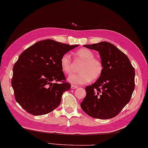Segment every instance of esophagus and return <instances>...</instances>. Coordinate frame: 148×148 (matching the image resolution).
Instances as JSON below:
<instances>
[{"instance_id": "obj_1", "label": "esophagus", "mask_w": 148, "mask_h": 148, "mask_svg": "<svg viewBox=\"0 0 148 148\" xmlns=\"http://www.w3.org/2000/svg\"><path fill=\"white\" fill-rule=\"evenodd\" d=\"M77 87H78L77 86L74 85V84H72V85H71V88H72V89H76V88H77Z\"/></svg>"}]
</instances>
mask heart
I'll return each instance as SVG.
<instances>
[{"instance_id":"1","label":"heart","mask_w":148,"mask_h":148,"mask_svg":"<svg viewBox=\"0 0 148 148\" xmlns=\"http://www.w3.org/2000/svg\"><path fill=\"white\" fill-rule=\"evenodd\" d=\"M75 58L77 61L82 62L79 67L80 72L69 76L67 80L76 84H84L95 80L101 76L103 70L102 62L95 58V54L91 50L82 48L75 53ZM60 65L62 71L66 74H71L74 70L71 56L65 53L62 56Z\"/></svg>"}]
</instances>
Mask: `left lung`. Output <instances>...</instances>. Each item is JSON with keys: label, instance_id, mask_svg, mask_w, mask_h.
<instances>
[{"label": "left lung", "instance_id": "1", "mask_svg": "<svg viewBox=\"0 0 148 148\" xmlns=\"http://www.w3.org/2000/svg\"><path fill=\"white\" fill-rule=\"evenodd\" d=\"M84 47L99 51L103 70L96 82L86 86L81 108L92 118H114L130 102L135 88V69L127 56L111 43Z\"/></svg>", "mask_w": 148, "mask_h": 148}]
</instances>
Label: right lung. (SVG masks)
<instances>
[{"instance_id":"add662e5","label":"right lung","mask_w":148,"mask_h":148,"mask_svg":"<svg viewBox=\"0 0 148 148\" xmlns=\"http://www.w3.org/2000/svg\"><path fill=\"white\" fill-rule=\"evenodd\" d=\"M52 39L40 40L21 53L12 69V87L22 108L35 116L51 112L71 88L60 65L62 56L77 47Z\"/></svg>"}]
</instances>
